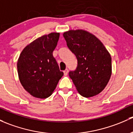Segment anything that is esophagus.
Listing matches in <instances>:
<instances>
[{
	"mask_svg": "<svg viewBox=\"0 0 133 133\" xmlns=\"http://www.w3.org/2000/svg\"><path fill=\"white\" fill-rule=\"evenodd\" d=\"M64 75H65V76H67V75H68V69H65V70H64Z\"/></svg>",
	"mask_w": 133,
	"mask_h": 133,
	"instance_id": "esophagus-1",
	"label": "esophagus"
}]
</instances>
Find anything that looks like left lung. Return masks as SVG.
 Listing matches in <instances>:
<instances>
[{"mask_svg":"<svg viewBox=\"0 0 133 133\" xmlns=\"http://www.w3.org/2000/svg\"><path fill=\"white\" fill-rule=\"evenodd\" d=\"M63 36L77 58V68L70 71L69 75L78 93L85 97L99 94L111 77L110 53L97 37L87 30H70Z\"/></svg>","mask_w":133,"mask_h":133,"instance_id":"1","label":"left lung"}]
</instances>
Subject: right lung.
<instances>
[{"label":"right lung","mask_w":133,"mask_h":133,"mask_svg":"<svg viewBox=\"0 0 133 133\" xmlns=\"http://www.w3.org/2000/svg\"><path fill=\"white\" fill-rule=\"evenodd\" d=\"M59 37V32H51L38 37L23 48L18 59L19 82L36 98L51 96L64 75L53 56Z\"/></svg>","instance_id":"right-lung-1"}]
</instances>
